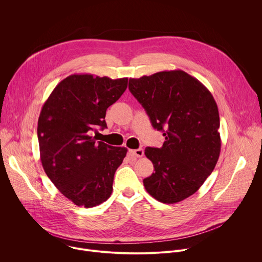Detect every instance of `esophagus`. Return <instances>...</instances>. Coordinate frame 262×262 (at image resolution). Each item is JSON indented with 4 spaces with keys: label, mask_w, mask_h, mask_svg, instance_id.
I'll use <instances>...</instances> for the list:
<instances>
[{
    "label": "esophagus",
    "mask_w": 262,
    "mask_h": 262,
    "mask_svg": "<svg viewBox=\"0 0 262 262\" xmlns=\"http://www.w3.org/2000/svg\"><path fill=\"white\" fill-rule=\"evenodd\" d=\"M130 154L137 158H142L144 156V150L142 148H139V149H135V150H130Z\"/></svg>",
    "instance_id": "esophagus-1"
}]
</instances>
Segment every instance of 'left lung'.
Returning <instances> with one entry per match:
<instances>
[{"label":"left lung","instance_id":"1","mask_svg":"<svg viewBox=\"0 0 262 262\" xmlns=\"http://www.w3.org/2000/svg\"><path fill=\"white\" fill-rule=\"evenodd\" d=\"M128 88L165 137L161 148H145L156 171L143 180L146 191L168 204L192 196L220 157V116L213 96L182 70L129 79Z\"/></svg>","mask_w":262,"mask_h":262}]
</instances>
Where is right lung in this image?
I'll list each match as a JSON object with an SVG mask.
<instances>
[{
  "label": "right lung",
  "mask_w": 262,
  "mask_h": 262,
  "mask_svg": "<svg viewBox=\"0 0 262 262\" xmlns=\"http://www.w3.org/2000/svg\"><path fill=\"white\" fill-rule=\"evenodd\" d=\"M127 80L71 74L41 108L37 136L42 167L56 188L78 206L99 205L113 191L114 174L127 149L96 142L91 135L98 126L106 127V108L126 90Z\"/></svg>",
  "instance_id": "add662e5"
}]
</instances>
